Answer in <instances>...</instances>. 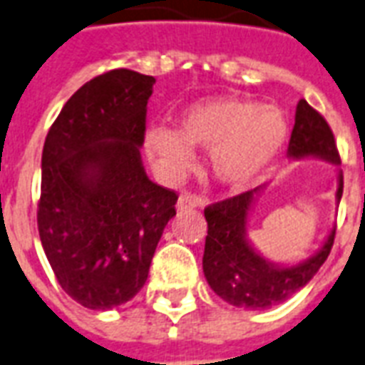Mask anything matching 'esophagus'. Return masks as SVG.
Masks as SVG:
<instances>
[{"instance_id": "1", "label": "esophagus", "mask_w": 365, "mask_h": 365, "mask_svg": "<svg viewBox=\"0 0 365 365\" xmlns=\"http://www.w3.org/2000/svg\"><path fill=\"white\" fill-rule=\"evenodd\" d=\"M202 200H197V197L190 196V194H180L179 200H177V211H188V209L202 207Z\"/></svg>"}]
</instances>
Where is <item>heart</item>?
I'll list each match as a JSON object with an SVG mask.
<instances>
[{
  "instance_id": "b5f03b06",
  "label": "heart",
  "mask_w": 365,
  "mask_h": 365,
  "mask_svg": "<svg viewBox=\"0 0 365 365\" xmlns=\"http://www.w3.org/2000/svg\"><path fill=\"white\" fill-rule=\"evenodd\" d=\"M287 135L282 110L244 98H211L180 114L179 131L152 125L146 150L163 177L179 179L190 169L192 148L209 150V169L219 182L245 188L278 154Z\"/></svg>"
}]
</instances>
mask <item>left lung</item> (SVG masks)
Here are the masks:
<instances>
[{
  "label": "left lung",
  "mask_w": 365,
  "mask_h": 365,
  "mask_svg": "<svg viewBox=\"0 0 365 365\" xmlns=\"http://www.w3.org/2000/svg\"><path fill=\"white\" fill-rule=\"evenodd\" d=\"M287 156L291 160L320 158L333 165H341L337 144L327 121L301 98L295 110V125L291 131ZM264 185L240 196L205 207L207 221L203 274L211 289L227 303L240 309L261 310L284 303L293 293L309 284L326 262L331 251L335 228L314 255L295 264L268 261L247 240V219ZM343 196V171L337 175L335 200Z\"/></svg>",
  "instance_id": "left-lung-1"
}]
</instances>
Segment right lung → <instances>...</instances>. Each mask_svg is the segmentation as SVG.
<instances>
[{"mask_svg": "<svg viewBox=\"0 0 365 365\" xmlns=\"http://www.w3.org/2000/svg\"><path fill=\"white\" fill-rule=\"evenodd\" d=\"M154 83L127 68L93 78L45 138L39 238L61 287L86 309L137 295L177 215L179 196L152 182L140 158Z\"/></svg>", "mask_w": 365, "mask_h": 365, "instance_id": "add662e5", "label": "right lung"}]
</instances>
